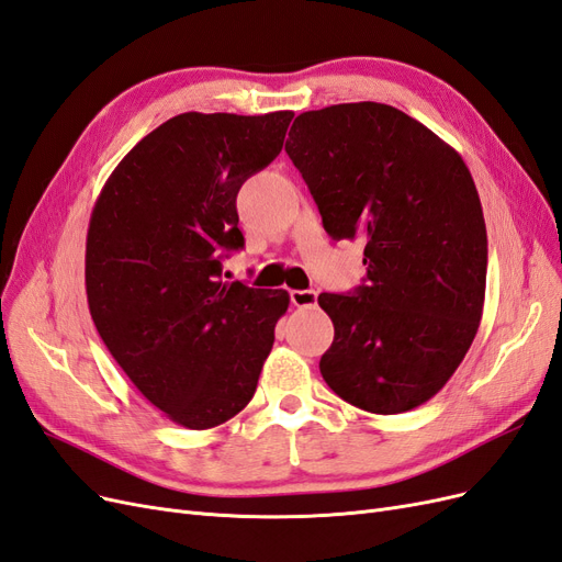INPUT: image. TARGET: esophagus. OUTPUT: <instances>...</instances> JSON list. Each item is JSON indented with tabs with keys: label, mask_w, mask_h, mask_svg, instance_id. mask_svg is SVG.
Wrapping results in <instances>:
<instances>
[{
	"label": "esophagus",
	"mask_w": 562,
	"mask_h": 562,
	"mask_svg": "<svg viewBox=\"0 0 562 562\" xmlns=\"http://www.w3.org/2000/svg\"><path fill=\"white\" fill-rule=\"evenodd\" d=\"M318 293L316 291H291V302L295 307H314Z\"/></svg>",
	"instance_id": "34e87169"
}]
</instances>
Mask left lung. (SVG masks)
I'll use <instances>...</instances> for the list:
<instances>
[{
	"label": "left lung",
	"instance_id": "1",
	"mask_svg": "<svg viewBox=\"0 0 562 562\" xmlns=\"http://www.w3.org/2000/svg\"><path fill=\"white\" fill-rule=\"evenodd\" d=\"M285 151L333 239L366 244V283L321 293L335 326L321 375L375 415L434 398L481 326L487 234L459 151L382 103L302 112Z\"/></svg>",
	"mask_w": 562,
	"mask_h": 562
}]
</instances>
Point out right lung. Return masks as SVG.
<instances>
[{"label":"right lung","mask_w":562,"mask_h":562,"mask_svg":"<svg viewBox=\"0 0 562 562\" xmlns=\"http://www.w3.org/2000/svg\"><path fill=\"white\" fill-rule=\"evenodd\" d=\"M293 112L168 119L108 178L87 234L89 312L135 389L184 429L241 413L291 295L223 281L244 248L241 184L279 157Z\"/></svg>","instance_id":"1"}]
</instances>
